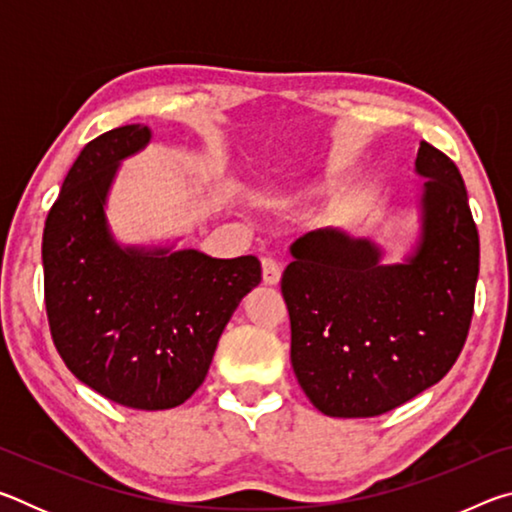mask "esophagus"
<instances>
[{"label":"esophagus","instance_id":"34e87169","mask_svg":"<svg viewBox=\"0 0 512 512\" xmlns=\"http://www.w3.org/2000/svg\"><path fill=\"white\" fill-rule=\"evenodd\" d=\"M280 277H282V268L280 264L275 262L271 257H264L262 259V280L268 287H275V284H280Z\"/></svg>","mask_w":512,"mask_h":512}]
</instances>
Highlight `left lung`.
I'll return each mask as SVG.
<instances>
[{
	"label": "left lung",
	"mask_w": 512,
	"mask_h": 512,
	"mask_svg": "<svg viewBox=\"0 0 512 512\" xmlns=\"http://www.w3.org/2000/svg\"><path fill=\"white\" fill-rule=\"evenodd\" d=\"M420 232L402 262L370 237L320 228L296 239L282 275L291 366L329 418H375L438 384L463 350L479 277L465 183L420 142Z\"/></svg>",
	"instance_id": "1"
}]
</instances>
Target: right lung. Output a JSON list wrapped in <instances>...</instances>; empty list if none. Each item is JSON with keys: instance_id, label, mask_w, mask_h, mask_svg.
Here are the masks:
<instances>
[{"instance_id": "obj_1", "label": "right lung", "mask_w": 512, "mask_h": 512, "mask_svg": "<svg viewBox=\"0 0 512 512\" xmlns=\"http://www.w3.org/2000/svg\"><path fill=\"white\" fill-rule=\"evenodd\" d=\"M151 142L128 124L85 144L42 235L51 339L72 375L128 409L164 411L194 395L241 298L262 282L253 255L124 246L106 203L121 162Z\"/></svg>"}]
</instances>
